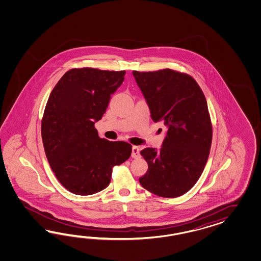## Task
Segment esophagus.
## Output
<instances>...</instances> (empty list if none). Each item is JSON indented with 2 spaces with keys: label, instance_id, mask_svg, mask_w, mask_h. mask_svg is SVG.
Segmentation results:
<instances>
[{
  "label": "esophagus",
  "instance_id": "34e87169",
  "mask_svg": "<svg viewBox=\"0 0 261 261\" xmlns=\"http://www.w3.org/2000/svg\"><path fill=\"white\" fill-rule=\"evenodd\" d=\"M140 149L138 146H133L132 147V158L138 159L140 158Z\"/></svg>",
  "mask_w": 261,
  "mask_h": 261
}]
</instances>
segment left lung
Wrapping results in <instances>:
<instances>
[{"instance_id":"8db88e82","label":"left lung","mask_w":261,"mask_h":261,"mask_svg":"<svg viewBox=\"0 0 261 261\" xmlns=\"http://www.w3.org/2000/svg\"><path fill=\"white\" fill-rule=\"evenodd\" d=\"M133 75L151 119L166 127L160 150L141 151L148 169L139 181L158 196H181L196 184L210 154L213 127L205 95L190 75L170 69Z\"/></svg>"}]
</instances>
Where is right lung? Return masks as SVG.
Wrapping results in <instances>:
<instances>
[{"label":"right lung","instance_id":"1","mask_svg":"<svg viewBox=\"0 0 261 261\" xmlns=\"http://www.w3.org/2000/svg\"><path fill=\"white\" fill-rule=\"evenodd\" d=\"M125 73L71 69L47 99L41 125L45 153L58 181L73 194L91 195L106 189L113 167L131 155V144L101 139L95 128Z\"/></svg>","mask_w":261,"mask_h":261}]
</instances>
